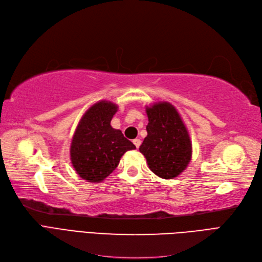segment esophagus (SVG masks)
Here are the masks:
<instances>
[{"mask_svg":"<svg viewBox=\"0 0 262 262\" xmlns=\"http://www.w3.org/2000/svg\"><path fill=\"white\" fill-rule=\"evenodd\" d=\"M133 143H134L135 147L139 148L140 145H141V140H140V139H134V140H133Z\"/></svg>","mask_w":262,"mask_h":262,"instance_id":"obj_1","label":"esophagus"}]
</instances>
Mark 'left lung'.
Listing matches in <instances>:
<instances>
[{
  "mask_svg": "<svg viewBox=\"0 0 262 262\" xmlns=\"http://www.w3.org/2000/svg\"><path fill=\"white\" fill-rule=\"evenodd\" d=\"M146 114L147 137L139 149L156 176L177 178L192 158V142L181 116L168 102L146 107Z\"/></svg>",
  "mask_w": 262,
  "mask_h": 262,
  "instance_id": "obj_1",
  "label": "left lung"
}]
</instances>
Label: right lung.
I'll list each match as a JSON object with an SVG mask.
<instances>
[{"label": "right lung", "instance_id": "add662e5", "mask_svg": "<svg viewBox=\"0 0 262 262\" xmlns=\"http://www.w3.org/2000/svg\"><path fill=\"white\" fill-rule=\"evenodd\" d=\"M118 106L108 101L92 105L80 119L70 145V160L76 172L88 182L98 183L119 165L125 151L135 148L111 121Z\"/></svg>", "mask_w": 262, "mask_h": 262}]
</instances>
